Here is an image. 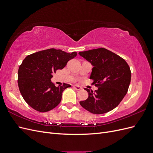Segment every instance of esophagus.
Listing matches in <instances>:
<instances>
[{"mask_svg": "<svg viewBox=\"0 0 153 153\" xmlns=\"http://www.w3.org/2000/svg\"><path fill=\"white\" fill-rule=\"evenodd\" d=\"M73 88L75 89H76V90H77V91H78V90H80V89H82V87H80V86H78V85H73Z\"/></svg>", "mask_w": 153, "mask_h": 153, "instance_id": "obj_1", "label": "esophagus"}]
</instances>
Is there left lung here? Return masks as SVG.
Returning a JSON list of instances; mask_svg holds the SVG:
<instances>
[{
    "instance_id": "1",
    "label": "left lung",
    "mask_w": 153,
    "mask_h": 153,
    "mask_svg": "<svg viewBox=\"0 0 153 153\" xmlns=\"http://www.w3.org/2000/svg\"><path fill=\"white\" fill-rule=\"evenodd\" d=\"M80 56L93 66L90 79L98 87L94 92L85 89L89 96L80 104L94 114L114 109L126 94L131 73L128 63L117 54L103 48L80 52Z\"/></svg>"
}]
</instances>
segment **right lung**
Segmentation results:
<instances>
[{"mask_svg":"<svg viewBox=\"0 0 153 153\" xmlns=\"http://www.w3.org/2000/svg\"><path fill=\"white\" fill-rule=\"evenodd\" d=\"M76 52L67 53L50 48L27 56L18 69V85L26 103L34 110L46 112L60 103L62 92L71 85L56 87L51 82L52 74L62 69Z\"/></svg>","mask_w":153,"mask_h":153,"instance_id":"add662e5","label":"right lung"}]
</instances>
